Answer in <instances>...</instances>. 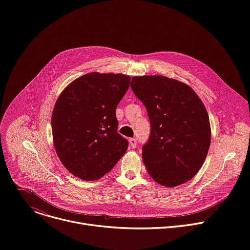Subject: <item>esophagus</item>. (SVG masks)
<instances>
[{
  "label": "esophagus",
  "mask_w": 250,
  "mask_h": 250,
  "mask_svg": "<svg viewBox=\"0 0 250 250\" xmlns=\"http://www.w3.org/2000/svg\"><path fill=\"white\" fill-rule=\"evenodd\" d=\"M129 146L132 148H134L136 146V139L135 138H129Z\"/></svg>",
  "instance_id": "obj_1"
}]
</instances>
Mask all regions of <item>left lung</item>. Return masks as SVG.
<instances>
[{
  "instance_id": "8db88e82",
  "label": "left lung",
  "mask_w": 250,
  "mask_h": 250,
  "mask_svg": "<svg viewBox=\"0 0 250 250\" xmlns=\"http://www.w3.org/2000/svg\"><path fill=\"white\" fill-rule=\"evenodd\" d=\"M130 87L146 105L150 135L142 160L164 187L186 183L199 172L210 145L208 112L187 84L165 76H135Z\"/></svg>"
}]
</instances>
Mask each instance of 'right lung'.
I'll list each match as a JSON object with an SVG mask.
<instances>
[{"instance_id":"right-lung-1","label":"right lung","mask_w":250,"mask_h":250,"mask_svg":"<svg viewBox=\"0 0 250 250\" xmlns=\"http://www.w3.org/2000/svg\"><path fill=\"white\" fill-rule=\"evenodd\" d=\"M130 77L92 72L71 82L52 112L53 145L63 166L75 177L95 181L110 172L127 150L118 132L116 109Z\"/></svg>"}]
</instances>
